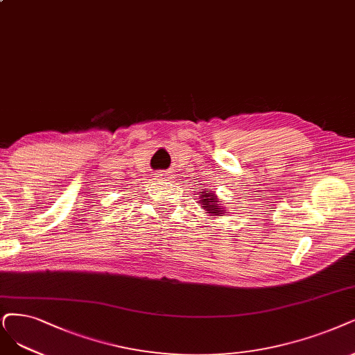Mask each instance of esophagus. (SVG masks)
Masks as SVG:
<instances>
[{"instance_id":"34e87169","label":"esophagus","mask_w":355,"mask_h":355,"mask_svg":"<svg viewBox=\"0 0 355 355\" xmlns=\"http://www.w3.org/2000/svg\"><path fill=\"white\" fill-rule=\"evenodd\" d=\"M169 177H171V174L168 173V171H157V173L155 174V180H161V181H165Z\"/></svg>"}]
</instances>
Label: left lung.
<instances>
[{
    "label": "left lung",
    "instance_id": "1",
    "mask_svg": "<svg viewBox=\"0 0 355 355\" xmlns=\"http://www.w3.org/2000/svg\"><path fill=\"white\" fill-rule=\"evenodd\" d=\"M200 202L202 203V209L209 214L211 216H222V214H224V207L220 206L219 200H218V196L212 191H203L200 194Z\"/></svg>",
    "mask_w": 355,
    "mask_h": 355
}]
</instances>
